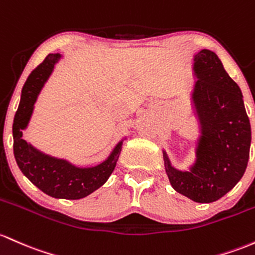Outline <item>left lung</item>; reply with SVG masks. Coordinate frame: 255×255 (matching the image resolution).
Here are the masks:
<instances>
[{
	"mask_svg": "<svg viewBox=\"0 0 255 255\" xmlns=\"http://www.w3.org/2000/svg\"><path fill=\"white\" fill-rule=\"evenodd\" d=\"M197 82L192 94L202 138L197 159L190 172L170 166L164 153L166 172L179 194L195 202L211 203L222 198L241 180L250 158L251 123L240 87L224 69L214 52L195 55Z\"/></svg>",
	"mask_w": 255,
	"mask_h": 255,
	"instance_id": "8db88e82",
	"label": "left lung"
}]
</instances>
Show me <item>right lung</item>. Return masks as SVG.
I'll list each match as a JSON object with an SVG mask.
<instances>
[{
  "label": "right lung",
  "mask_w": 255,
  "mask_h": 255,
  "mask_svg": "<svg viewBox=\"0 0 255 255\" xmlns=\"http://www.w3.org/2000/svg\"><path fill=\"white\" fill-rule=\"evenodd\" d=\"M59 58V54L47 55L25 82L20 104L14 116L13 151L23 174L41 191L55 198L78 200L96 191L108 180L116 167L122 141L102 164L93 168H77L64 159L43 155L24 140L21 130L29 123L38 93Z\"/></svg>",
  "instance_id": "right-lung-1"
}]
</instances>
